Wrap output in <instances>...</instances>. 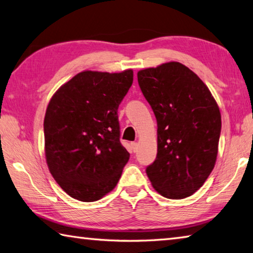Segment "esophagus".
Masks as SVG:
<instances>
[{
  "instance_id": "34e87169",
  "label": "esophagus",
  "mask_w": 253,
  "mask_h": 253,
  "mask_svg": "<svg viewBox=\"0 0 253 253\" xmlns=\"http://www.w3.org/2000/svg\"><path fill=\"white\" fill-rule=\"evenodd\" d=\"M131 149H132V151L133 152H136V150H138V143L136 142H131Z\"/></svg>"
}]
</instances>
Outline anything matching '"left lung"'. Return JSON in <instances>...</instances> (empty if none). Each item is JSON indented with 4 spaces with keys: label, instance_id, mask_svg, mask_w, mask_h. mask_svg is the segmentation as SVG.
Here are the masks:
<instances>
[{
    "label": "left lung",
    "instance_id": "8db88e82",
    "mask_svg": "<svg viewBox=\"0 0 253 253\" xmlns=\"http://www.w3.org/2000/svg\"><path fill=\"white\" fill-rule=\"evenodd\" d=\"M158 123L157 159L147 174L158 193L184 199L198 191L218 156L221 113L202 80L179 62L138 72Z\"/></svg>",
    "mask_w": 253,
    "mask_h": 253
}]
</instances>
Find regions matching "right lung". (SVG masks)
<instances>
[{
  "instance_id": "obj_1",
  "label": "right lung",
  "mask_w": 253,
  "mask_h": 253,
  "mask_svg": "<svg viewBox=\"0 0 253 253\" xmlns=\"http://www.w3.org/2000/svg\"><path fill=\"white\" fill-rule=\"evenodd\" d=\"M133 71L85 70L61 85L44 117V152L51 174L71 198L100 200L115 188L130 153L120 143L118 108Z\"/></svg>"
}]
</instances>
